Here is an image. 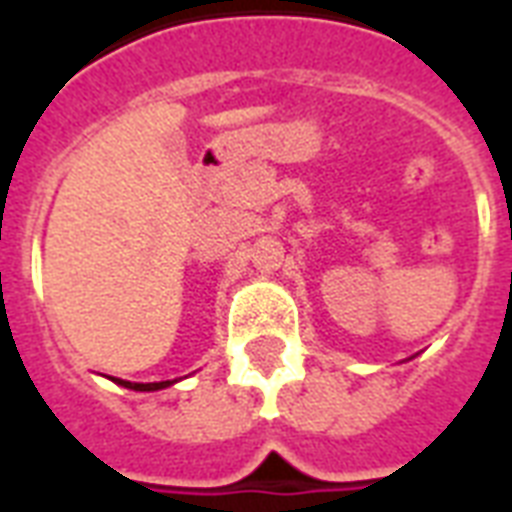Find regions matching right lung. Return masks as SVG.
Instances as JSON below:
<instances>
[{"label":"right lung","mask_w":512,"mask_h":512,"mask_svg":"<svg viewBox=\"0 0 512 512\" xmlns=\"http://www.w3.org/2000/svg\"><path fill=\"white\" fill-rule=\"evenodd\" d=\"M119 385H124V388H130V390H162L167 388V385H172L170 380L167 382H127V380H116Z\"/></svg>","instance_id":"obj_1"}]
</instances>
